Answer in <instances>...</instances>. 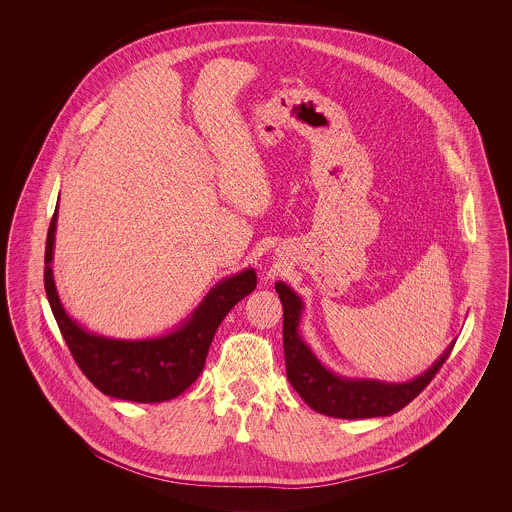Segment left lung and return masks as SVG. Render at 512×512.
<instances>
[{
  "label": "left lung",
  "instance_id": "obj_1",
  "mask_svg": "<svg viewBox=\"0 0 512 512\" xmlns=\"http://www.w3.org/2000/svg\"><path fill=\"white\" fill-rule=\"evenodd\" d=\"M284 307V357L286 374L293 390L317 413L334 418H372L390 416L407 407L414 397L424 390L439 368L449 359L455 341L443 351L434 365L418 378L390 384L380 380H353L341 378L332 370L324 368L309 349V345L299 336V320L303 311V301L284 282L274 284Z\"/></svg>",
  "mask_w": 512,
  "mask_h": 512
}]
</instances>
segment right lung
Here are the masks:
<instances>
[{
	"mask_svg": "<svg viewBox=\"0 0 512 512\" xmlns=\"http://www.w3.org/2000/svg\"><path fill=\"white\" fill-rule=\"evenodd\" d=\"M57 209L49 222L44 286L57 326L84 376L109 397L134 403H161L188 390L201 374L209 345L222 318L255 290L253 268L224 278L180 328L151 340H115L86 332L67 315L53 280V244Z\"/></svg>",
	"mask_w": 512,
	"mask_h": 512,
	"instance_id": "right-lung-1",
	"label": "right lung"
}]
</instances>
